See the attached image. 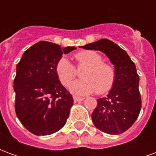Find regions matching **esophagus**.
Masks as SVG:
<instances>
[{
    "label": "esophagus",
    "instance_id": "1",
    "mask_svg": "<svg viewBox=\"0 0 156 156\" xmlns=\"http://www.w3.org/2000/svg\"><path fill=\"white\" fill-rule=\"evenodd\" d=\"M84 98H82V97H78V96H74L73 97V100H74V102H80V101H83Z\"/></svg>",
    "mask_w": 156,
    "mask_h": 156
}]
</instances>
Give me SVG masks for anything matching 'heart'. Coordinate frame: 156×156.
Wrapping results in <instances>:
<instances>
[{"mask_svg": "<svg viewBox=\"0 0 156 156\" xmlns=\"http://www.w3.org/2000/svg\"><path fill=\"white\" fill-rule=\"evenodd\" d=\"M77 68L84 69L81 72L82 79L70 86V91L78 95H86L96 92L105 94L111 90L116 81V71L110 63L103 62V58L97 51L84 50L75 54ZM56 73L61 83L68 87L76 78L74 66L66 58L58 60Z\"/></svg>", "mask_w": 156, "mask_h": 156, "instance_id": "b5f03b06", "label": "heart"}]
</instances>
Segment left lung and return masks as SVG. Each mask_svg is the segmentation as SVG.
<instances>
[{"label":"left lung","instance_id":"1","mask_svg":"<svg viewBox=\"0 0 156 156\" xmlns=\"http://www.w3.org/2000/svg\"><path fill=\"white\" fill-rule=\"evenodd\" d=\"M80 48L101 51L115 65V85L107 97L97 99L98 104L92 114V120L102 132L122 134L133 125L140 112V77L135 64L126 51L108 39H100Z\"/></svg>","mask_w":156,"mask_h":156}]
</instances>
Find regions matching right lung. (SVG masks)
<instances>
[{
	"instance_id": "right-lung-1",
	"label": "right lung",
	"mask_w": 156,
	"mask_h": 156,
	"mask_svg": "<svg viewBox=\"0 0 156 156\" xmlns=\"http://www.w3.org/2000/svg\"><path fill=\"white\" fill-rule=\"evenodd\" d=\"M74 49L39 41L24 52L17 63L15 111L22 125L32 134H54L67 122L73 98L59 81L56 65L62 55Z\"/></svg>"
}]
</instances>
